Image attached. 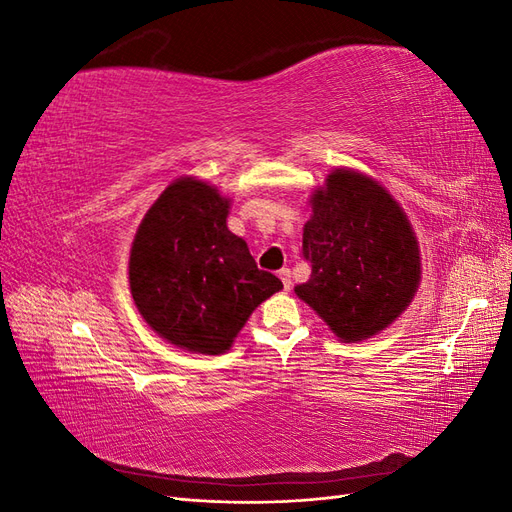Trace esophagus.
I'll use <instances>...</instances> for the list:
<instances>
[{
	"mask_svg": "<svg viewBox=\"0 0 512 512\" xmlns=\"http://www.w3.org/2000/svg\"><path fill=\"white\" fill-rule=\"evenodd\" d=\"M277 275H280V280H282V284H284V290L288 292V290L292 288V282H290V269H282V271L277 273Z\"/></svg>",
	"mask_w": 512,
	"mask_h": 512,
	"instance_id": "esophagus-1",
	"label": "esophagus"
}]
</instances>
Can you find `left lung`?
<instances>
[{"label": "left lung", "mask_w": 512, "mask_h": 512, "mask_svg": "<svg viewBox=\"0 0 512 512\" xmlns=\"http://www.w3.org/2000/svg\"><path fill=\"white\" fill-rule=\"evenodd\" d=\"M309 203L303 258L312 275L294 292L342 342H363L399 318L418 290L412 224L376 179L352 168H335Z\"/></svg>", "instance_id": "1"}]
</instances>
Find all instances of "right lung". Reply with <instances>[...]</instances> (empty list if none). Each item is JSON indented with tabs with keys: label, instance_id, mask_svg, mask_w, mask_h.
Here are the masks:
<instances>
[{
	"label": "right lung",
	"instance_id": "1",
	"mask_svg": "<svg viewBox=\"0 0 512 512\" xmlns=\"http://www.w3.org/2000/svg\"><path fill=\"white\" fill-rule=\"evenodd\" d=\"M228 209L230 198L213 185L181 177L145 213L132 243L128 273L138 312L188 352H226L254 309L284 288L228 230Z\"/></svg>",
	"mask_w": 512,
	"mask_h": 512
}]
</instances>
